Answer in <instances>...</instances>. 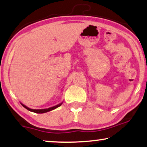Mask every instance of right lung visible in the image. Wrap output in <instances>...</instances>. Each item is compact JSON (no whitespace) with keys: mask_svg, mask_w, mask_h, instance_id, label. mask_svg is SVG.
I'll return each instance as SVG.
<instances>
[{"mask_svg":"<svg viewBox=\"0 0 147 147\" xmlns=\"http://www.w3.org/2000/svg\"><path fill=\"white\" fill-rule=\"evenodd\" d=\"M63 102H61V103H59V105H55V106L52 107H50V108L44 109H32L28 108V107H26V105L22 104V103H21V105L24 107V108L26 109H27V110H28L29 111H31V112L35 113H39V114H42V113H45L49 112V111H53V110H54V109L58 108V107H59L62 104H63Z\"/></svg>","mask_w":147,"mask_h":147,"instance_id":"add662e5","label":"right lung"}]
</instances>
